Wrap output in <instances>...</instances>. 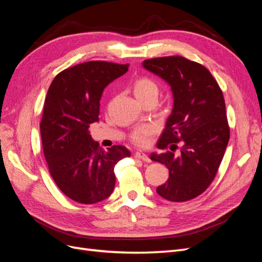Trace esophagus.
Masks as SVG:
<instances>
[{
	"label": "esophagus",
	"mask_w": 262,
	"mask_h": 262,
	"mask_svg": "<svg viewBox=\"0 0 262 262\" xmlns=\"http://www.w3.org/2000/svg\"><path fill=\"white\" fill-rule=\"evenodd\" d=\"M134 157L138 158V160H142L143 162H146V163H149V162H150L149 157H148L146 154L142 153V152H137L136 154H134Z\"/></svg>",
	"instance_id": "obj_1"
}]
</instances>
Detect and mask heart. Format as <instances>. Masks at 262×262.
<instances>
[{
    "mask_svg": "<svg viewBox=\"0 0 262 262\" xmlns=\"http://www.w3.org/2000/svg\"><path fill=\"white\" fill-rule=\"evenodd\" d=\"M133 93L136 95L138 100L141 101L142 104H144V102L152 99L157 100L160 90H158V85L156 84L155 81H153L152 78L144 76L138 78V80L134 82ZM150 133H152V129H150L149 126H140V128H137L132 132L131 141L134 144L144 146L147 144L148 137L150 136Z\"/></svg>",
    "mask_w": 262,
    "mask_h": 262,
    "instance_id": "heart-1",
    "label": "heart"
}]
</instances>
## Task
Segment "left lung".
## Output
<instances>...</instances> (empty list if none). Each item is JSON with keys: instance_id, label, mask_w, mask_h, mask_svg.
<instances>
[{"instance_id": "left-lung-1", "label": "left lung", "mask_w": 262, "mask_h": 262, "mask_svg": "<svg viewBox=\"0 0 262 262\" xmlns=\"http://www.w3.org/2000/svg\"><path fill=\"white\" fill-rule=\"evenodd\" d=\"M142 66L168 83L173 97L171 114L157 142L158 148L170 150L150 155L169 170L167 182L156 192L172 202L191 200L213 181L228 143L223 93L207 68L180 55L148 59ZM179 141L183 146L175 156Z\"/></svg>"}]
</instances>
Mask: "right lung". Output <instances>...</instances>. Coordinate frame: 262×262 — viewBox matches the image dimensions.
Returning a JSON list of instances; mask_svg holds the SVG:
<instances>
[{"label": "right lung", "mask_w": 262, "mask_h": 262, "mask_svg": "<svg viewBox=\"0 0 262 262\" xmlns=\"http://www.w3.org/2000/svg\"><path fill=\"white\" fill-rule=\"evenodd\" d=\"M128 69L106 61L84 62L60 72L47 93L40 122L45 158L59 189L78 203L107 199L116 184V164L131 155L122 145L105 152L89 131L99 120L102 92Z\"/></svg>", "instance_id": "1"}]
</instances>
